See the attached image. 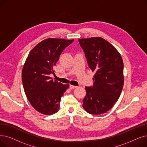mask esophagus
Returning a JSON list of instances; mask_svg holds the SVG:
<instances>
[{
	"instance_id": "esophagus-1",
	"label": "esophagus",
	"mask_w": 147,
	"mask_h": 147,
	"mask_svg": "<svg viewBox=\"0 0 147 147\" xmlns=\"http://www.w3.org/2000/svg\"><path fill=\"white\" fill-rule=\"evenodd\" d=\"M77 87H78V86H74V85H69V88H70V89H75V88H76Z\"/></svg>"
}]
</instances>
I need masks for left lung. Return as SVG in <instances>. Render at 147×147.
<instances>
[{
	"label": "left lung",
	"instance_id": "obj_1",
	"mask_svg": "<svg viewBox=\"0 0 147 147\" xmlns=\"http://www.w3.org/2000/svg\"><path fill=\"white\" fill-rule=\"evenodd\" d=\"M88 65L95 73L92 86H86L83 107L89 113H106L118 100L124 85V63L118 50L101 37L79 39Z\"/></svg>",
	"mask_w": 147,
	"mask_h": 147
}]
</instances>
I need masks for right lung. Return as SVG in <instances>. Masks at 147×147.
Masks as SVG:
<instances>
[{"instance_id":"right-lung-1","label":"right lung","mask_w":147,"mask_h":147,"mask_svg":"<svg viewBox=\"0 0 147 147\" xmlns=\"http://www.w3.org/2000/svg\"><path fill=\"white\" fill-rule=\"evenodd\" d=\"M74 40L47 38L38 43L30 52L22 73L24 91L34 109L44 115L58 111L62 96L69 85L53 80V67L63 50Z\"/></svg>"}]
</instances>
